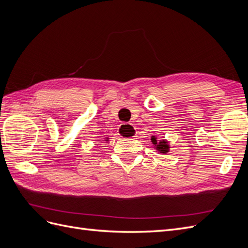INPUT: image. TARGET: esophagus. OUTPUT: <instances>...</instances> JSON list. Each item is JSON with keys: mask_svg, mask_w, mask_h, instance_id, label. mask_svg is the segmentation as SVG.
<instances>
[{"mask_svg": "<svg viewBox=\"0 0 248 248\" xmlns=\"http://www.w3.org/2000/svg\"><path fill=\"white\" fill-rule=\"evenodd\" d=\"M119 136L122 138H133L136 136V130H134V127L130 124L123 123L119 127Z\"/></svg>", "mask_w": 248, "mask_h": 248, "instance_id": "34e87169", "label": "esophagus"}]
</instances>
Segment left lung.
I'll return each instance as SVG.
<instances>
[{
  "label": "left lung",
  "mask_w": 248,
  "mask_h": 248,
  "mask_svg": "<svg viewBox=\"0 0 248 248\" xmlns=\"http://www.w3.org/2000/svg\"><path fill=\"white\" fill-rule=\"evenodd\" d=\"M151 141L152 144L154 145V148L157 150V151L166 154L169 152L170 150V145L168 144V140H158L156 137H152L151 138Z\"/></svg>",
  "instance_id": "left-lung-1"
}]
</instances>
